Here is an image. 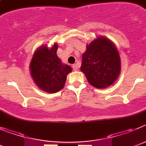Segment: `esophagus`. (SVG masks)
<instances>
[{"instance_id": "esophagus-1", "label": "esophagus", "mask_w": 146, "mask_h": 146, "mask_svg": "<svg viewBox=\"0 0 146 146\" xmlns=\"http://www.w3.org/2000/svg\"><path fill=\"white\" fill-rule=\"evenodd\" d=\"M72 68H73V69L74 70H78V65H77V64H74V65H72Z\"/></svg>"}]
</instances>
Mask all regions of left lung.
<instances>
[{"mask_svg":"<svg viewBox=\"0 0 146 146\" xmlns=\"http://www.w3.org/2000/svg\"><path fill=\"white\" fill-rule=\"evenodd\" d=\"M81 70L94 87L105 89L112 85L121 70L120 56L113 42L100 36L86 45Z\"/></svg>","mask_w":146,"mask_h":146,"instance_id":"1","label":"left lung"}]
</instances>
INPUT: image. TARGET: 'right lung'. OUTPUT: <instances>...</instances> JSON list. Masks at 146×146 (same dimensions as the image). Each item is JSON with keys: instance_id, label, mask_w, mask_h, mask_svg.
I'll return each mask as SVG.
<instances>
[{"instance_id": "add662e5", "label": "right lung", "mask_w": 146, "mask_h": 146, "mask_svg": "<svg viewBox=\"0 0 146 146\" xmlns=\"http://www.w3.org/2000/svg\"><path fill=\"white\" fill-rule=\"evenodd\" d=\"M57 44L48 48L46 45L39 47L31 62V74L34 82L43 91L57 92L65 86L67 75L72 71L57 57Z\"/></svg>"}]
</instances>
